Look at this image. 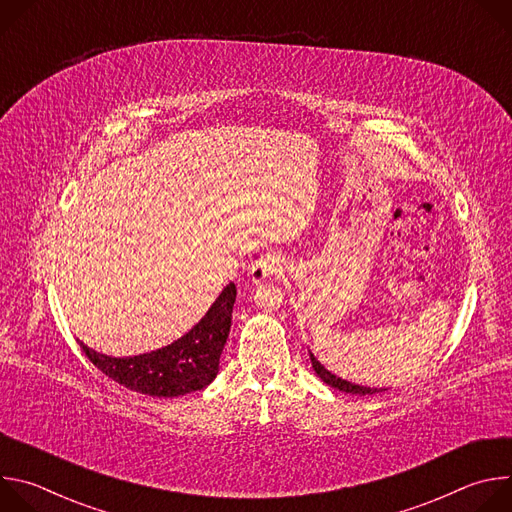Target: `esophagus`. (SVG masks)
I'll return each instance as SVG.
<instances>
[{
	"label": "esophagus",
	"instance_id": "34e87169",
	"mask_svg": "<svg viewBox=\"0 0 512 512\" xmlns=\"http://www.w3.org/2000/svg\"><path fill=\"white\" fill-rule=\"evenodd\" d=\"M281 269H283L281 259L275 253H265L251 263V279L255 283H261L263 279H269L271 275L279 273Z\"/></svg>",
	"mask_w": 512,
	"mask_h": 512
}]
</instances>
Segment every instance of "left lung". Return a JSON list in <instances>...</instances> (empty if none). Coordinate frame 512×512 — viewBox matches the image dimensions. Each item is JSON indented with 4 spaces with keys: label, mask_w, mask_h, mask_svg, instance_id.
Masks as SVG:
<instances>
[{
    "label": "left lung",
    "mask_w": 512,
    "mask_h": 512,
    "mask_svg": "<svg viewBox=\"0 0 512 512\" xmlns=\"http://www.w3.org/2000/svg\"><path fill=\"white\" fill-rule=\"evenodd\" d=\"M310 360H312V367H314L316 375H318L326 385H330V387H334V389H338V391H342V393H352V395H375V393L387 391V389H371V387L352 385V383H348V381H344V379L332 375L330 371H326V369L322 367V364L314 358V354H310Z\"/></svg>",
    "instance_id": "8db88e82"
}]
</instances>
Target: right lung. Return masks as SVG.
I'll list each match as a JSON object with an SVG mask.
<instances>
[{"instance_id": "1", "label": "right lung", "mask_w": 512, "mask_h": 512, "mask_svg": "<svg viewBox=\"0 0 512 512\" xmlns=\"http://www.w3.org/2000/svg\"><path fill=\"white\" fill-rule=\"evenodd\" d=\"M235 283H229L206 316L176 342L139 356L113 358L81 342L85 356L115 383L150 397H180L210 385L231 332Z\"/></svg>"}]
</instances>
